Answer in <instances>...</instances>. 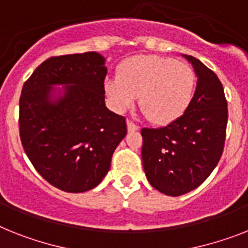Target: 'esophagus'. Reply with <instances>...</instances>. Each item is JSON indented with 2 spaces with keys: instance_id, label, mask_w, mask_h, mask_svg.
I'll return each mask as SVG.
<instances>
[{
  "instance_id": "obj_1",
  "label": "esophagus",
  "mask_w": 248,
  "mask_h": 248,
  "mask_svg": "<svg viewBox=\"0 0 248 248\" xmlns=\"http://www.w3.org/2000/svg\"><path fill=\"white\" fill-rule=\"evenodd\" d=\"M126 125H128L129 132H136V130H138L139 129V126L137 125V124H134L133 122H130V120H128V122H126Z\"/></svg>"
}]
</instances>
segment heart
Masks as SVG:
<instances>
[{"label":"heart","instance_id":"1","mask_svg":"<svg viewBox=\"0 0 248 248\" xmlns=\"http://www.w3.org/2000/svg\"><path fill=\"white\" fill-rule=\"evenodd\" d=\"M105 91L118 111L140 108L157 124L175 122L187 110L195 91L191 67L161 55H138L123 63L118 77L105 81Z\"/></svg>","mask_w":248,"mask_h":248}]
</instances>
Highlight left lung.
<instances>
[{"mask_svg":"<svg viewBox=\"0 0 248 248\" xmlns=\"http://www.w3.org/2000/svg\"><path fill=\"white\" fill-rule=\"evenodd\" d=\"M198 77L189 108L162 128L142 129V161L149 184L159 193L180 196L202 185L219 162L228 109L217 75L185 55Z\"/></svg>","mask_w":248,"mask_h":248,"instance_id":"left-lung-1","label":"left lung"}]
</instances>
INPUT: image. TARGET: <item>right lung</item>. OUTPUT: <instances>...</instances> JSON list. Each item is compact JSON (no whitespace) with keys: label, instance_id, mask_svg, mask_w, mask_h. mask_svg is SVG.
<instances>
[{"label":"right lung","instance_id":"1","mask_svg":"<svg viewBox=\"0 0 248 248\" xmlns=\"http://www.w3.org/2000/svg\"><path fill=\"white\" fill-rule=\"evenodd\" d=\"M105 58L96 52L46 59L22 86L18 128L30 162L50 185L83 193L109 172L126 134L105 106ZM63 86L56 91L53 85Z\"/></svg>","mask_w":248,"mask_h":248}]
</instances>
